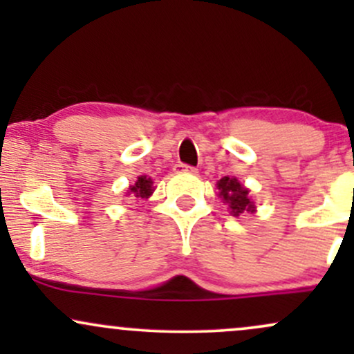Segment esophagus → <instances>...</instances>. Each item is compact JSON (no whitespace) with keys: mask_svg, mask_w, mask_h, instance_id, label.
I'll use <instances>...</instances> for the list:
<instances>
[{"mask_svg":"<svg viewBox=\"0 0 354 354\" xmlns=\"http://www.w3.org/2000/svg\"><path fill=\"white\" fill-rule=\"evenodd\" d=\"M174 171L176 173H183V171H188V173H196L198 169L194 168V166H189V165H185V163H178L174 166Z\"/></svg>","mask_w":354,"mask_h":354,"instance_id":"esophagus-1","label":"esophagus"}]
</instances>
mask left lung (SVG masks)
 <instances>
[{
	"instance_id": "obj_1",
	"label": "left lung",
	"mask_w": 354,
	"mask_h": 354,
	"mask_svg": "<svg viewBox=\"0 0 354 354\" xmlns=\"http://www.w3.org/2000/svg\"><path fill=\"white\" fill-rule=\"evenodd\" d=\"M218 189H219V198L223 203H228L231 214L233 216H239L245 211H251L253 213V201L250 200V191L239 183L236 178H221L218 181Z\"/></svg>"
}]
</instances>
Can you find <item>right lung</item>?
Wrapping results in <instances>:
<instances>
[{
    "label": "right lung",
    "instance_id": "add662e5",
    "mask_svg": "<svg viewBox=\"0 0 354 354\" xmlns=\"http://www.w3.org/2000/svg\"><path fill=\"white\" fill-rule=\"evenodd\" d=\"M153 193L151 178L140 176L133 186H129V194H135L136 198H148Z\"/></svg>",
    "mask_w": 354,
    "mask_h": 354
}]
</instances>
